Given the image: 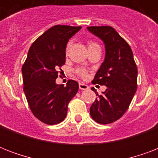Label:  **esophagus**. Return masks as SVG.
<instances>
[{"label":"esophagus","instance_id":"esophagus-1","mask_svg":"<svg viewBox=\"0 0 158 158\" xmlns=\"http://www.w3.org/2000/svg\"><path fill=\"white\" fill-rule=\"evenodd\" d=\"M79 89H81V90H87V89H89V86L87 84H83V83H79Z\"/></svg>","mask_w":158,"mask_h":158}]
</instances>
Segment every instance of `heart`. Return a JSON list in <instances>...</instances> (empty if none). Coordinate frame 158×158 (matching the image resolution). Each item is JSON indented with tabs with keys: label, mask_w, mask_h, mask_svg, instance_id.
<instances>
[{
	"label": "heart",
	"mask_w": 158,
	"mask_h": 158,
	"mask_svg": "<svg viewBox=\"0 0 158 158\" xmlns=\"http://www.w3.org/2000/svg\"><path fill=\"white\" fill-rule=\"evenodd\" d=\"M69 43L67 45L66 47V52H68V50H69ZM88 48H89V49H91V48H100L99 47V45L97 43H95V42H92V41H90V42H89V43H88ZM77 74H79V76L82 77V78H85V77H87V70L85 69H83V68H79V69H77L76 70Z\"/></svg>",
	"instance_id": "heart-1"
}]
</instances>
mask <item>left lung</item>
I'll use <instances>...</instances> for the list:
<instances>
[{"label": "left lung", "mask_w": 158, "mask_h": 158, "mask_svg": "<svg viewBox=\"0 0 158 158\" xmlns=\"http://www.w3.org/2000/svg\"><path fill=\"white\" fill-rule=\"evenodd\" d=\"M90 33L103 41L104 61L95 74L93 84L105 85L90 107V115L96 122L110 124L127 110L137 90L138 69L130 45L110 26L88 27Z\"/></svg>", "instance_id": "obj_1"}]
</instances>
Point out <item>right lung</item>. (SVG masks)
<instances>
[{
	"instance_id": "1",
	"label": "right lung",
	"mask_w": 158,
	"mask_h": 158,
	"mask_svg": "<svg viewBox=\"0 0 158 158\" xmlns=\"http://www.w3.org/2000/svg\"><path fill=\"white\" fill-rule=\"evenodd\" d=\"M80 28L67 25L49 28L32 44L22 67L23 92L31 111L47 125L64 120L68 104L79 89L74 80L69 79L64 86L56 84V79L65 63L67 43Z\"/></svg>"
}]
</instances>
